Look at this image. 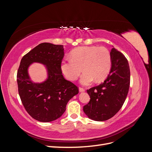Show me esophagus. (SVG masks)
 Here are the masks:
<instances>
[{
  "label": "esophagus",
  "mask_w": 152,
  "mask_h": 152,
  "mask_svg": "<svg viewBox=\"0 0 152 152\" xmlns=\"http://www.w3.org/2000/svg\"><path fill=\"white\" fill-rule=\"evenodd\" d=\"M85 91V89L84 88H82V87H79V92H80V93H83V92Z\"/></svg>",
  "instance_id": "obj_1"
}]
</instances>
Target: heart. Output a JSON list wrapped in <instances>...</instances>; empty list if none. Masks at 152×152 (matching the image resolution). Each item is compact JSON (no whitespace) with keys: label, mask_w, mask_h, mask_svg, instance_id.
<instances>
[{"label":"heart","mask_w":152,"mask_h":152,"mask_svg":"<svg viewBox=\"0 0 152 152\" xmlns=\"http://www.w3.org/2000/svg\"><path fill=\"white\" fill-rule=\"evenodd\" d=\"M112 65V56L105 48L82 46L73 50L71 59L62 61L61 68L66 79L71 81L77 79L82 72L80 83L87 86L94 80L101 82L109 75Z\"/></svg>","instance_id":"heart-1"}]
</instances>
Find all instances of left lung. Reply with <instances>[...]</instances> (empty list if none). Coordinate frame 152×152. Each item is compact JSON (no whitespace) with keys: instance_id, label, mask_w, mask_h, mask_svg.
I'll return each instance as SVG.
<instances>
[{"instance_id":"obj_1","label":"left lung","mask_w":152,"mask_h":152,"mask_svg":"<svg viewBox=\"0 0 152 152\" xmlns=\"http://www.w3.org/2000/svg\"><path fill=\"white\" fill-rule=\"evenodd\" d=\"M110 54L112 65L107 78L103 83L87 90L91 99L83 110L87 117L96 121L113 117L122 108L129 89L130 69L127 59L115 48Z\"/></svg>"}]
</instances>
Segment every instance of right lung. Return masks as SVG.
Returning a JSON list of instances; mask_svg holds the SVG:
<instances>
[{
    "label": "right lung",
    "instance_id": "right-lung-1",
    "mask_svg": "<svg viewBox=\"0 0 152 152\" xmlns=\"http://www.w3.org/2000/svg\"><path fill=\"white\" fill-rule=\"evenodd\" d=\"M64 56L62 45L44 42L22 58L17 72L18 93L26 112L35 120L48 122L56 120L66 110L68 101L79 93V89L62 75ZM37 62L47 66L48 77L42 83H34L28 68Z\"/></svg>",
    "mask_w": 152,
    "mask_h": 152
}]
</instances>
